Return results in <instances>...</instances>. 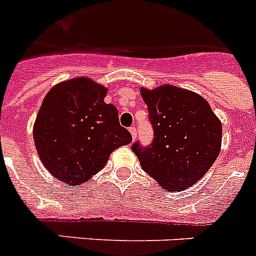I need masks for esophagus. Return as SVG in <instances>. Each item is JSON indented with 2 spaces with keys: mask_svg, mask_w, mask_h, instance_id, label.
<instances>
[{
  "mask_svg": "<svg viewBox=\"0 0 256 256\" xmlns=\"http://www.w3.org/2000/svg\"><path fill=\"white\" fill-rule=\"evenodd\" d=\"M130 134H132V138H133V141H134V140H136V137H137V130H136V128H134V126H130Z\"/></svg>",
  "mask_w": 256,
  "mask_h": 256,
  "instance_id": "esophagus-1",
  "label": "esophagus"
}]
</instances>
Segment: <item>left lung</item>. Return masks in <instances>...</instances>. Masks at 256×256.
<instances>
[{
    "mask_svg": "<svg viewBox=\"0 0 256 256\" xmlns=\"http://www.w3.org/2000/svg\"><path fill=\"white\" fill-rule=\"evenodd\" d=\"M141 96L155 136L148 148L132 146L142 169L168 191L194 186L220 152V120L204 97L184 88L142 87Z\"/></svg>",
    "mask_w": 256,
    "mask_h": 256,
    "instance_id": "obj_1",
    "label": "left lung"
}]
</instances>
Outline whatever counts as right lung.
Instances as JSON below:
<instances>
[{"instance_id": "right-lung-1", "label": "right lung", "mask_w": 256, "mask_h": 256, "mask_svg": "<svg viewBox=\"0 0 256 256\" xmlns=\"http://www.w3.org/2000/svg\"><path fill=\"white\" fill-rule=\"evenodd\" d=\"M108 88L87 76L58 83L48 91L33 126L40 162L54 178L79 187L108 162L115 148L132 142L118 110L106 104Z\"/></svg>"}]
</instances>
